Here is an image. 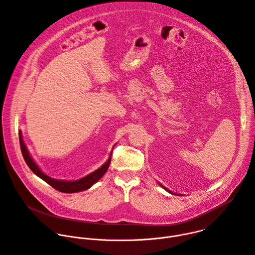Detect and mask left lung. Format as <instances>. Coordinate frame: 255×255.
<instances>
[{
    "label": "left lung",
    "mask_w": 255,
    "mask_h": 255,
    "mask_svg": "<svg viewBox=\"0 0 255 255\" xmlns=\"http://www.w3.org/2000/svg\"><path fill=\"white\" fill-rule=\"evenodd\" d=\"M157 183H158V181H157ZM158 185H159V186H160V187H161V188H162V189H164V190H165V191H166V192H168V193H169V194H171V195H177V196H180V195H178V194H174V193H173V192H171V191H170V190H168V189H167V188H165V187H164V186H162V185H161V184H160V183H158Z\"/></svg>",
    "instance_id": "8db88e82"
}]
</instances>
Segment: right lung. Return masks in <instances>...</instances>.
<instances>
[{
	"label": "right lung",
	"mask_w": 255,
	"mask_h": 255,
	"mask_svg": "<svg viewBox=\"0 0 255 255\" xmlns=\"http://www.w3.org/2000/svg\"><path fill=\"white\" fill-rule=\"evenodd\" d=\"M19 140H20V147H21V151L23 154V157L27 163V165L29 166V168L36 174L37 176H39L41 179H43L44 181L48 185H50L52 188H54L55 190L62 192V193H79V192H83L86 191L88 189H90L93 185H95L97 181L106 173V171L109 168V165H110L111 162V156H112V152L110 153V156L107 159V161L98 169H96L95 171L91 172L90 174L77 179V180H63V179H55L52 178L50 176H48L47 174H45L40 168L39 166L36 164V162L33 160L32 156L30 155L26 144L23 141V136H22V132L19 131ZM115 146V145H114Z\"/></svg>",
	"instance_id": "obj_1"
}]
</instances>
